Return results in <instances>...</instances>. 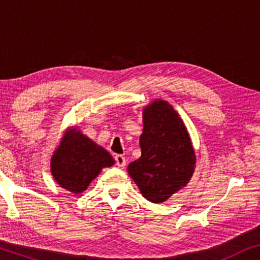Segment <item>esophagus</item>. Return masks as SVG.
Returning a JSON list of instances; mask_svg holds the SVG:
<instances>
[{
    "mask_svg": "<svg viewBox=\"0 0 260 260\" xmlns=\"http://www.w3.org/2000/svg\"><path fill=\"white\" fill-rule=\"evenodd\" d=\"M115 160H116V165H117L118 167L124 168V167L126 166V159H125L124 155H121V154H117L116 157H115Z\"/></svg>",
    "mask_w": 260,
    "mask_h": 260,
    "instance_id": "34e87169",
    "label": "esophagus"
}]
</instances>
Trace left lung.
<instances>
[{
	"instance_id": "1",
	"label": "left lung",
	"mask_w": 260,
	"mask_h": 260,
	"mask_svg": "<svg viewBox=\"0 0 260 260\" xmlns=\"http://www.w3.org/2000/svg\"><path fill=\"white\" fill-rule=\"evenodd\" d=\"M142 114V154L127 172L146 200L161 204L190 182L197 157L185 125L167 101L154 100Z\"/></svg>"
}]
</instances>
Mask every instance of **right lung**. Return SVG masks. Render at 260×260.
Instances as JSON below:
<instances>
[{
  "label": "right lung",
  "instance_id": "obj_1",
  "mask_svg": "<svg viewBox=\"0 0 260 260\" xmlns=\"http://www.w3.org/2000/svg\"><path fill=\"white\" fill-rule=\"evenodd\" d=\"M115 164L111 154L81 133L77 127L64 132L51 158V173L59 185L75 194L87 188L102 168Z\"/></svg>",
  "mask_w": 260,
  "mask_h": 260
}]
</instances>
